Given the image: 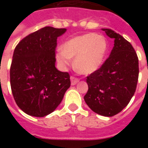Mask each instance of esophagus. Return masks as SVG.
I'll return each mask as SVG.
<instances>
[{
  "instance_id": "obj_1",
  "label": "esophagus",
  "mask_w": 148,
  "mask_h": 148,
  "mask_svg": "<svg viewBox=\"0 0 148 148\" xmlns=\"http://www.w3.org/2000/svg\"><path fill=\"white\" fill-rule=\"evenodd\" d=\"M79 82V79L74 77H71V85H75Z\"/></svg>"
}]
</instances>
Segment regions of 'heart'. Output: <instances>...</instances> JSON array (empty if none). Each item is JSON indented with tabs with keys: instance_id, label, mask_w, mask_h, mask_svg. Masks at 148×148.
Instances as JSON below:
<instances>
[{
	"instance_id": "1",
	"label": "heart",
	"mask_w": 148,
	"mask_h": 148,
	"mask_svg": "<svg viewBox=\"0 0 148 148\" xmlns=\"http://www.w3.org/2000/svg\"><path fill=\"white\" fill-rule=\"evenodd\" d=\"M108 51V43L103 36L86 34L67 40L61 45V51L56 54L61 67L74 59V67L83 74H90L99 69Z\"/></svg>"
}]
</instances>
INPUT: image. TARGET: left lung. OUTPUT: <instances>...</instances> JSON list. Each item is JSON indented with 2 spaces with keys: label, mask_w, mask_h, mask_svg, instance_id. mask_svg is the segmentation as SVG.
<instances>
[{
  "label": "left lung",
  "mask_w": 148,
  "mask_h": 148,
  "mask_svg": "<svg viewBox=\"0 0 148 148\" xmlns=\"http://www.w3.org/2000/svg\"><path fill=\"white\" fill-rule=\"evenodd\" d=\"M114 44L109 58L87 77L88 90L84 99L98 114L112 117L121 112L134 95L139 74L138 58L132 45L119 34L102 28Z\"/></svg>",
  "instance_id": "8db88e82"
}]
</instances>
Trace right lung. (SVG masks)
Listing matches in <instances>:
<instances>
[{
    "label": "right lung",
    "instance_id": "obj_1",
    "mask_svg": "<svg viewBox=\"0 0 148 148\" xmlns=\"http://www.w3.org/2000/svg\"><path fill=\"white\" fill-rule=\"evenodd\" d=\"M65 28L45 27L29 34L15 47L10 70L15 102L30 116L52 113L71 86L69 74L55 67L57 39Z\"/></svg>",
    "mask_w": 148,
    "mask_h": 148
}]
</instances>
